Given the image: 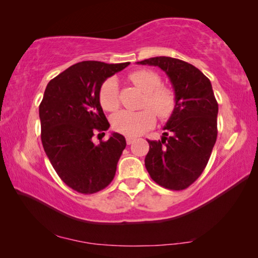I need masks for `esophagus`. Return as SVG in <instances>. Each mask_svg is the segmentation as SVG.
Returning <instances> with one entry per match:
<instances>
[{"label":"esophagus","instance_id":"obj_1","mask_svg":"<svg viewBox=\"0 0 258 258\" xmlns=\"http://www.w3.org/2000/svg\"><path fill=\"white\" fill-rule=\"evenodd\" d=\"M134 141H135V138H132V137L126 138V143H127V145H132Z\"/></svg>","mask_w":258,"mask_h":258}]
</instances>
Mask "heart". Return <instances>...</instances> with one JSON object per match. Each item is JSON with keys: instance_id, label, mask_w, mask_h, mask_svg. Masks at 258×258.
Here are the masks:
<instances>
[{"instance_id": "obj_1", "label": "heart", "mask_w": 258, "mask_h": 258, "mask_svg": "<svg viewBox=\"0 0 258 258\" xmlns=\"http://www.w3.org/2000/svg\"><path fill=\"white\" fill-rule=\"evenodd\" d=\"M128 80L146 94L142 102V108L146 109L120 111L112 117L111 124L117 132L127 137H138L154 127L155 112L160 119H167L173 115L176 109V95L171 87L161 85V77L149 69L132 73ZM99 101L107 111H115L119 108V90L116 78L110 77L103 82L99 91Z\"/></svg>"}]
</instances>
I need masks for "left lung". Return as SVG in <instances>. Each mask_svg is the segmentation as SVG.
<instances>
[{"label": "left lung", "instance_id": "8db88e82", "mask_svg": "<svg viewBox=\"0 0 258 258\" xmlns=\"http://www.w3.org/2000/svg\"><path fill=\"white\" fill-rule=\"evenodd\" d=\"M166 73L176 95V109L161 141H150L145 165L152 180L169 190H183L202 175L217 138L218 104L211 81L192 64L171 56L138 62Z\"/></svg>", "mask_w": 258, "mask_h": 258}]
</instances>
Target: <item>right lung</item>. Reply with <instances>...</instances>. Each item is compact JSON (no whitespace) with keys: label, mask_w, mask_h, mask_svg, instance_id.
<instances>
[{"label":"right lung","mask_w":258,"mask_h":258,"mask_svg":"<svg viewBox=\"0 0 258 258\" xmlns=\"http://www.w3.org/2000/svg\"><path fill=\"white\" fill-rule=\"evenodd\" d=\"M128 64L82 61L51 80L43 95V148L61 180L80 194H95L115 177L125 138L112 133L97 146L92 137L110 126L99 101L100 87Z\"/></svg>","instance_id":"add662e5"}]
</instances>
